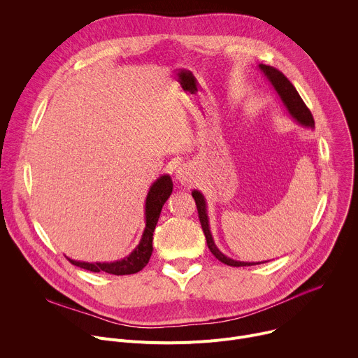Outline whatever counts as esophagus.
<instances>
[{"mask_svg": "<svg viewBox=\"0 0 358 358\" xmlns=\"http://www.w3.org/2000/svg\"><path fill=\"white\" fill-rule=\"evenodd\" d=\"M176 177H177V180H178L181 184H188V182H189V180H188V173H187V170L182 169V167H180V169L176 171Z\"/></svg>", "mask_w": 358, "mask_h": 358, "instance_id": "obj_1", "label": "esophagus"}]
</instances>
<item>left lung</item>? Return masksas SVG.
I'll return each mask as SVG.
<instances>
[{
	"instance_id": "left-lung-1",
	"label": "left lung",
	"mask_w": 358,
	"mask_h": 358,
	"mask_svg": "<svg viewBox=\"0 0 358 358\" xmlns=\"http://www.w3.org/2000/svg\"><path fill=\"white\" fill-rule=\"evenodd\" d=\"M261 72H264V75L266 76V79L271 82V85L273 86V89L276 90L278 96L282 100V105L285 106L286 112L289 113V116L297 122L300 126L303 127H309V129H315V119L310 113V110L308 109V106L304 105V101L301 100L300 94L297 93L296 87L290 83V80L276 68L273 66H268L261 64L259 65ZM192 196L195 199L196 203V210H198V217H199V222L203 231V235L207 238V245L210 248V250L213 252L214 257L221 261L222 264L228 265V266H252V265H259V264H265V262H242V261H235L228 258L227 255H224L215 245L211 229H210V220H208V214H207V201L206 196L202 195L201 191L194 189Z\"/></svg>"
}]
</instances>
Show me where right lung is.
Masks as SVG:
<instances>
[{
	"instance_id": "right-lung-1",
	"label": "right lung",
	"mask_w": 358,
	"mask_h": 358,
	"mask_svg": "<svg viewBox=\"0 0 358 358\" xmlns=\"http://www.w3.org/2000/svg\"><path fill=\"white\" fill-rule=\"evenodd\" d=\"M173 192V180L169 174H164L159 177L155 182L148 188L147 196H145V206H144V220L145 227L141 235V239L138 245L131 250L130 255L126 258L115 262H80L73 261L66 257V259L82 269L90 271V272H105L110 275H131L141 271L150 261V257L152 253V232L156 229V225L159 222L162 208L166 203V201L170 198Z\"/></svg>"
}]
</instances>
